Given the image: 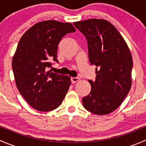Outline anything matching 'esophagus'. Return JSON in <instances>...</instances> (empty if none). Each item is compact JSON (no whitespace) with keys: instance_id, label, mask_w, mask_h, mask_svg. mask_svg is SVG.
Here are the masks:
<instances>
[{"instance_id":"34e87169","label":"esophagus","mask_w":146,"mask_h":146,"mask_svg":"<svg viewBox=\"0 0 146 146\" xmlns=\"http://www.w3.org/2000/svg\"><path fill=\"white\" fill-rule=\"evenodd\" d=\"M70 80H71L72 83H76V82H78L79 80V78L77 77H73L70 78Z\"/></svg>"}]
</instances>
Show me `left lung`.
<instances>
[{"instance_id": "obj_1", "label": "left lung", "mask_w": 146, "mask_h": 146, "mask_svg": "<svg viewBox=\"0 0 146 146\" xmlns=\"http://www.w3.org/2000/svg\"><path fill=\"white\" fill-rule=\"evenodd\" d=\"M73 25L86 38L89 61L97 66L95 80H88L90 92L82 98L83 107L95 114H108L117 109L131 89L130 50L118 30L107 20L90 19Z\"/></svg>"}]
</instances>
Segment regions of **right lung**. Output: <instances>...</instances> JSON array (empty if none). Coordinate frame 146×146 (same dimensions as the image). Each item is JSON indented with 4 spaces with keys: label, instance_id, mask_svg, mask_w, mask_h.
<instances>
[{
    "label": "right lung",
    "instance_id": "right-lung-1",
    "mask_svg": "<svg viewBox=\"0 0 146 146\" xmlns=\"http://www.w3.org/2000/svg\"><path fill=\"white\" fill-rule=\"evenodd\" d=\"M76 32L70 23L46 20L35 25L20 39L13 61L16 85L28 104L40 111L59 107L69 89V76L47 71L58 63L57 48L68 33Z\"/></svg>",
    "mask_w": 146,
    "mask_h": 146
}]
</instances>
